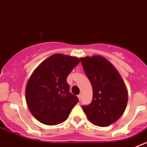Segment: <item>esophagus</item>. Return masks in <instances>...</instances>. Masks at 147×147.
I'll return each mask as SVG.
<instances>
[{"instance_id":"34e87169","label":"esophagus","mask_w":147,"mask_h":147,"mask_svg":"<svg viewBox=\"0 0 147 147\" xmlns=\"http://www.w3.org/2000/svg\"><path fill=\"white\" fill-rule=\"evenodd\" d=\"M78 98H79V99H80V100L82 99V94L78 95Z\"/></svg>"}]
</instances>
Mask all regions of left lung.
I'll list each match as a JSON object with an SVG mask.
<instances>
[{
  "label": "left lung",
  "instance_id": "8db88e82",
  "mask_svg": "<svg viewBox=\"0 0 147 147\" xmlns=\"http://www.w3.org/2000/svg\"><path fill=\"white\" fill-rule=\"evenodd\" d=\"M83 69L93 88V100L82 109L90 121L107 127L123 115L128 100L124 80L115 67L100 55L80 58Z\"/></svg>",
  "mask_w": 147,
  "mask_h": 147
}]
</instances>
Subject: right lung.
<instances>
[{
  "mask_svg": "<svg viewBox=\"0 0 147 147\" xmlns=\"http://www.w3.org/2000/svg\"><path fill=\"white\" fill-rule=\"evenodd\" d=\"M80 59L61 54L50 56L37 66L26 87V101L34 117L46 125L68 118L79 98L69 92L67 76Z\"/></svg>",
  "mask_w": 147,
  "mask_h": 147,
  "instance_id": "add662e5",
  "label": "right lung"
}]
</instances>
